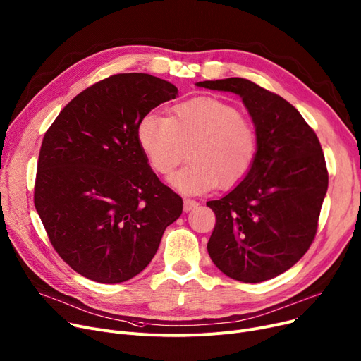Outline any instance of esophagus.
<instances>
[{
	"label": "esophagus",
	"mask_w": 361,
	"mask_h": 361,
	"mask_svg": "<svg viewBox=\"0 0 361 361\" xmlns=\"http://www.w3.org/2000/svg\"><path fill=\"white\" fill-rule=\"evenodd\" d=\"M199 206V203L196 200H192V199H185L184 203H183V207H184V212H190L192 209H196V207Z\"/></svg>",
	"instance_id": "1"
}]
</instances>
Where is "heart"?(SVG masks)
<instances>
[{
    "instance_id": "b5f03b06",
    "label": "heart",
    "mask_w": 361,
    "mask_h": 361,
    "mask_svg": "<svg viewBox=\"0 0 361 361\" xmlns=\"http://www.w3.org/2000/svg\"><path fill=\"white\" fill-rule=\"evenodd\" d=\"M137 139L150 165L164 176L173 173L188 149L190 162L169 178L187 196L207 193L218 184H238L257 154L253 124L230 104L211 97L177 104L168 118L147 114L139 123Z\"/></svg>"
}]
</instances>
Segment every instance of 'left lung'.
Returning <instances> with one entry per match:
<instances>
[{
    "mask_svg": "<svg viewBox=\"0 0 361 361\" xmlns=\"http://www.w3.org/2000/svg\"><path fill=\"white\" fill-rule=\"evenodd\" d=\"M196 86L238 94L257 136L249 174L206 203L216 216L207 253L226 276L268 281L295 264L314 238L328 192L324 152L301 114L256 83L230 78Z\"/></svg>",
    "mask_w": 361,
    "mask_h": 361,
    "instance_id": "8db88e82",
    "label": "left lung"
}]
</instances>
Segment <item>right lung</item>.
<instances>
[{
    "label": "right lung",
    "instance_id": "obj_1",
    "mask_svg": "<svg viewBox=\"0 0 361 361\" xmlns=\"http://www.w3.org/2000/svg\"><path fill=\"white\" fill-rule=\"evenodd\" d=\"M177 94L155 75L114 74L70 101L45 133L35 207L56 253L87 279L140 274L183 212L137 139L140 120Z\"/></svg>",
    "mask_w": 361,
    "mask_h": 361
}]
</instances>
